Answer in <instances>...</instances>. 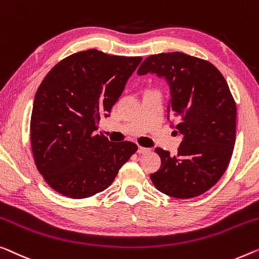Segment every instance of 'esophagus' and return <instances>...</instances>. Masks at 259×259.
I'll return each instance as SVG.
<instances>
[{"instance_id": "obj_1", "label": "esophagus", "mask_w": 259, "mask_h": 259, "mask_svg": "<svg viewBox=\"0 0 259 259\" xmlns=\"http://www.w3.org/2000/svg\"><path fill=\"white\" fill-rule=\"evenodd\" d=\"M149 151H150L149 149H146V148H142V146H140V148H138V150H137V152L140 153V154H144V153L149 152Z\"/></svg>"}]
</instances>
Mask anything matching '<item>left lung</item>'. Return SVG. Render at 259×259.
<instances>
[{
	"mask_svg": "<svg viewBox=\"0 0 259 259\" xmlns=\"http://www.w3.org/2000/svg\"><path fill=\"white\" fill-rule=\"evenodd\" d=\"M167 81V119L183 137L177 156L156 149L160 168L150 175L158 191L177 199L201 195L228 167L236 136V105L226 79L209 61L183 52L146 58L137 74Z\"/></svg>",
	"mask_w": 259,
	"mask_h": 259,
	"instance_id": "1",
	"label": "left lung"
}]
</instances>
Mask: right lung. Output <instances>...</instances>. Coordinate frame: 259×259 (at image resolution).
Segmentation results:
<instances>
[{
    "mask_svg": "<svg viewBox=\"0 0 259 259\" xmlns=\"http://www.w3.org/2000/svg\"><path fill=\"white\" fill-rule=\"evenodd\" d=\"M142 57L95 49L65 58L50 71L33 100L30 138L34 164L53 190L72 199L105 191L137 151L98 134Z\"/></svg>",
    "mask_w": 259,
    "mask_h": 259,
    "instance_id": "obj_1",
    "label": "right lung"
}]
</instances>
